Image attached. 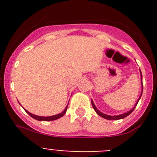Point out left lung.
<instances>
[{"mask_svg": "<svg viewBox=\"0 0 157 157\" xmlns=\"http://www.w3.org/2000/svg\"><path fill=\"white\" fill-rule=\"evenodd\" d=\"M141 82H142V75H141ZM142 88H143V85H142ZM141 94H142V93H141ZM141 96H140L139 99H138V102H137V104H136V105H138V101H139L140 98H141ZM91 103H92L93 108H94V110H95V112H97V114L99 115V116H101V117H103V118H105V119H107V120H120V119H123V118L127 117V116H128L129 115H130V113H131V112H133V111H134V109H135V107H136V105H135V106H134V108H133V109H131V110L129 111V112H126V113H124V114L119 115V116H108V115H105V114H104V113H102V112H100V111L98 110V109H97V108H96V106H95V105H94V102H93V101H91Z\"/></svg>", "mask_w": 157, "mask_h": 157, "instance_id": "left-lung-1", "label": "left lung"}]
</instances>
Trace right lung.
<instances>
[{
  "mask_svg": "<svg viewBox=\"0 0 157 157\" xmlns=\"http://www.w3.org/2000/svg\"><path fill=\"white\" fill-rule=\"evenodd\" d=\"M67 106H68V105H67V107L65 108L64 111H63L62 113H59V114L55 115V116H47V117H44V116H35V115H34V114H31L30 112H29L28 111H27L26 109H24V110L26 111V112H27V114L30 115V116H31L32 118H34V119L38 120V121H52V120H57V119H59V118L62 117V116H63V115L66 113L67 109Z\"/></svg>",
  "mask_w": 157,
  "mask_h": 157,
  "instance_id": "1",
  "label": "right lung"
}]
</instances>
